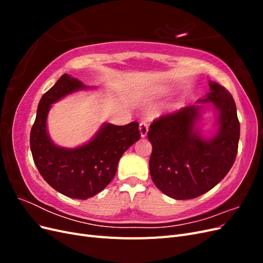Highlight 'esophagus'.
Wrapping results in <instances>:
<instances>
[{"label": "esophagus", "instance_id": "obj_1", "mask_svg": "<svg viewBox=\"0 0 263 263\" xmlns=\"http://www.w3.org/2000/svg\"><path fill=\"white\" fill-rule=\"evenodd\" d=\"M139 130H140V135L141 137H146L147 136V133L149 130V126L147 122H141L139 125Z\"/></svg>", "mask_w": 263, "mask_h": 263}]
</instances>
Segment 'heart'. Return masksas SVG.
<instances>
[{
	"label": "heart",
	"mask_w": 263,
	"mask_h": 263,
	"mask_svg": "<svg viewBox=\"0 0 263 263\" xmlns=\"http://www.w3.org/2000/svg\"><path fill=\"white\" fill-rule=\"evenodd\" d=\"M157 93H159V94L164 93V89H162V87H159V89H157Z\"/></svg>",
	"instance_id": "1"
}]
</instances>
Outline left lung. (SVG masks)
<instances>
[{"label": "left lung", "instance_id": "obj_1", "mask_svg": "<svg viewBox=\"0 0 263 263\" xmlns=\"http://www.w3.org/2000/svg\"><path fill=\"white\" fill-rule=\"evenodd\" d=\"M211 92L200 102H212L218 110L219 129L211 140L194 130L200 106H184L151 123L153 145L150 176L156 186L176 200H190L208 192L225 178L236 160L240 124L232 94L210 82Z\"/></svg>", "mask_w": 263, "mask_h": 263}]
</instances>
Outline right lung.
<instances>
[{"instance_id": "obj_1", "label": "right lung", "mask_w": 263, "mask_h": 263, "mask_svg": "<svg viewBox=\"0 0 263 263\" xmlns=\"http://www.w3.org/2000/svg\"><path fill=\"white\" fill-rule=\"evenodd\" d=\"M82 89H86L82 82L65 73L43 95L30 130V150L39 173L51 187L66 196L87 200L114 179L119 159L139 140L140 132L138 122L106 124L86 145L76 149L55 146L46 129L50 105Z\"/></svg>"}]
</instances>
